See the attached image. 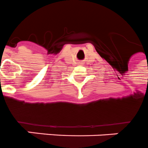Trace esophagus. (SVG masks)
Wrapping results in <instances>:
<instances>
[{"instance_id": "1", "label": "esophagus", "mask_w": 148, "mask_h": 148, "mask_svg": "<svg viewBox=\"0 0 148 148\" xmlns=\"http://www.w3.org/2000/svg\"><path fill=\"white\" fill-rule=\"evenodd\" d=\"M80 65H82V64H83V63H80Z\"/></svg>"}]
</instances>
